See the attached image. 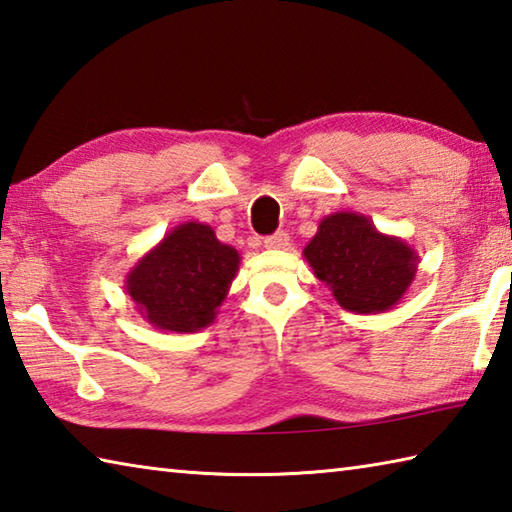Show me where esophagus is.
<instances>
[{"mask_svg": "<svg viewBox=\"0 0 512 512\" xmlns=\"http://www.w3.org/2000/svg\"><path fill=\"white\" fill-rule=\"evenodd\" d=\"M289 245V236L285 231H276V234L265 238V247L267 249H285Z\"/></svg>", "mask_w": 512, "mask_h": 512, "instance_id": "esophagus-1", "label": "esophagus"}]
</instances>
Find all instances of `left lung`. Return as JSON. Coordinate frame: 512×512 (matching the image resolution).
<instances>
[{
	"instance_id": "8db88e82",
	"label": "left lung",
	"mask_w": 512,
	"mask_h": 512,
	"mask_svg": "<svg viewBox=\"0 0 512 512\" xmlns=\"http://www.w3.org/2000/svg\"><path fill=\"white\" fill-rule=\"evenodd\" d=\"M303 256L343 310L388 312L408 292L419 254L399 236L381 234L356 211H334L318 223Z\"/></svg>"
}]
</instances>
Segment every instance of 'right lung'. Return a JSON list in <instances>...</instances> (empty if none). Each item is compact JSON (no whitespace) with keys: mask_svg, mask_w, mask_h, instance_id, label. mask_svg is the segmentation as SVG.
Segmentation results:
<instances>
[{"mask_svg":"<svg viewBox=\"0 0 512 512\" xmlns=\"http://www.w3.org/2000/svg\"><path fill=\"white\" fill-rule=\"evenodd\" d=\"M238 265L234 247L220 243L209 225L189 220L129 269L124 289L144 321L162 332L191 334L214 323Z\"/></svg>","mask_w":512,"mask_h":512,"instance_id":"add662e5","label":"right lung"}]
</instances>
